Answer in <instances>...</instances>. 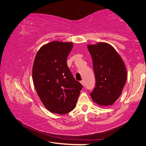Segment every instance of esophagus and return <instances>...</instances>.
I'll list each match as a JSON object with an SVG mask.
<instances>
[{"label": "esophagus", "instance_id": "esophagus-1", "mask_svg": "<svg viewBox=\"0 0 146 146\" xmlns=\"http://www.w3.org/2000/svg\"><path fill=\"white\" fill-rule=\"evenodd\" d=\"M80 83H81V84H82L83 86L85 85V82H84V80H82V81H81Z\"/></svg>", "mask_w": 146, "mask_h": 146}]
</instances>
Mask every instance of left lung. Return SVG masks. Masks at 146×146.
I'll return each mask as SVG.
<instances>
[{
	"label": "left lung",
	"instance_id": "left-lung-1",
	"mask_svg": "<svg viewBox=\"0 0 146 146\" xmlns=\"http://www.w3.org/2000/svg\"><path fill=\"white\" fill-rule=\"evenodd\" d=\"M93 60L96 85L90 93L100 106L114 104L122 95L127 80V69L122 57L110 44H88Z\"/></svg>",
	"mask_w": 146,
	"mask_h": 146
}]
</instances>
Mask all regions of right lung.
<instances>
[{
	"label": "right lung",
	"instance_id": "add662e5",
	"mask_svg": "<svg viewBox=\"0 0 146 146\" xmlns=\"http://www.w3.org/2000/svg\"><path fill=\"white\" fill-rule=\"evenodd\" d=\"M73 46L71 42H50L39 49L35 58V88L42 103L51 113L64 115L72 111L82 88L67 65Z\"/></svg>",
	"mask_w": 146,
	"mask_h": 146
}]
</instances>
